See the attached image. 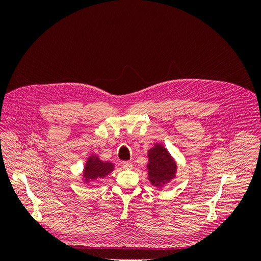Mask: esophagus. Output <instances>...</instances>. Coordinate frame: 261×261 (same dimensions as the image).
<instances>
[{"label":"esophagus","mask_w":261,"mask_h":261,"mask_svg":"<svg viewBox=\"0 0 261 261\" xmlns=\"http://www.w3.org/2000/svg\"><path fill=\"white\" fill-rule=\"evenodd\" d=\"M122 167L124 170H132L133 169V164L130 162H123Z\"/></svg>","instance_id":"34e87169"}]
</instances>
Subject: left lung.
I'll use <instances>...</instances> for the list:
<instances>
[{
	"label": "left lung",
	"instance_id": "left-lung-1",
	"mask_svg": "<svg viewBox=\"0 0 261 261\" xmlns=\"http://www.w3.org/2000/svg\"><path fill=\"white\" fill-rule=\"evenodd\" d=\"M147 179L156 189H162L176 177L177 163L169 150L162 144L155 143L148 150Z\"/></svg>",
	"mask_w": 261,
	"mask_h": 261
}]
</instances>
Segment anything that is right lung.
<instances>
[{
  "instance_id": "1",
  "label": "right lung",
  "mask_w": 261,
  "mask_h": 261,
  "mask_svg": "<svg viewBox=\"0 0 261 261\" xmlns=\"http://www.w3.org/2000/svg\"><path fill=\"white\" fill-rule=\"evenodd\" d=\"M114 169L115 164L113 162L103 161L97 153H91L87 156L82 173V179L86 185L91 186L92 181L107 177Z\"/></svg>"
}]
</instances>
